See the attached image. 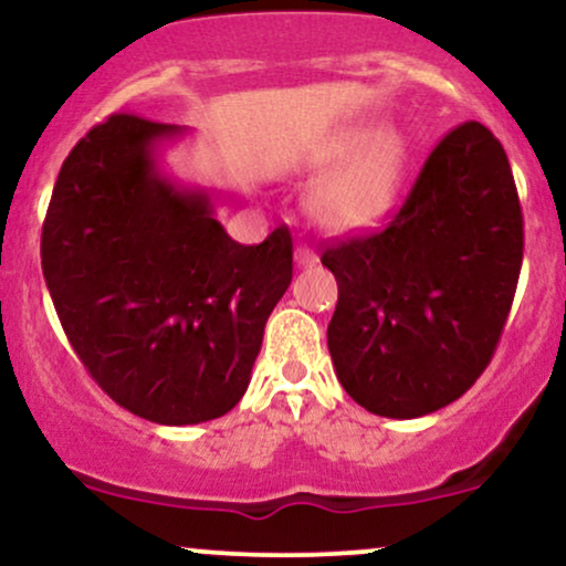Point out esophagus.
Listing matches in <instances>:
<instances>
[{
    "label": "esophagus",
    "instance_id": "obj_1",
    "mask_svg": "<svg viewBox=\"0 0 566 566\" xmlns=\"http://www.w3.org/2000/svg\"><path fill=\"white\" fill-rule=\"evenodd\" d=\"M319 263V255H316L314 250H311V247H297L295 250V265L297 269H308V265H316Z\"/></svg>",
    "mask_w": 566,
    "mask_h": 566
}]
</instances>
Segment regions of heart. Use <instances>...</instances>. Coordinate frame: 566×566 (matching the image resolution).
<instances>
[{
	"mask_svg": "<svg viewBox=\"0 0 566 566\" xmlns=\"http://www.w3.org/2000/svg\"><path fill=\"white\" fill-rule=\"evenodd\" d=\"M409 159L396 127L359 125L340 133L316 159L324 180L308 199L314 223L327 233H361L391 216Z\"/></svg>",
	"mask_w": 566,
	"mask_h": 566,
	"instance_id": "heart-1",
	"label": "heart"
}]
</instances>
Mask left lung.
<instances>
[{
  "label": "left lung",
  "instance_id": "1",
  "mask_svg": "<svg viewBox=\"0 0 566 566\" xmlns=\"http://www.w3.org/2000/svg\"><path fill=\"white\" fill-rule=\"evenodd\" d=\"M522 252L509 157L465 122L433 148L388 229L324 250L337 279L327 346L350 399L399 420L460 399L495 354Z\"/></svg>",
  "mask_w": 566,
  "mask_h": 566
}]
</instances>
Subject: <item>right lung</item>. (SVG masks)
<instances>
[{
  "mask_svg": "<svg viewBox=\"0 0 566 566\" xmlns=\"http://www.w3.org/2000/svg\"><path fill=\"white\" fill-rule=\"evenodd\" d=\"M186 135L108 116L63 161L42 226L44 282L76 356L116 405L161 426L237 407L292 282L287 229L233 242L216 191L165 172Z\"/></svg>",
  "mask_w": 566,
  "mask_h": 566,
  "instance_id": "add662e5",
  "label": "right lung"
}]
</instances>
